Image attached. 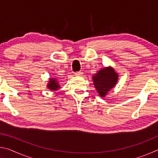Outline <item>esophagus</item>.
Returning a JSON list of instances; mask_svg holds the SVG:
<instances>
[{
    "label": "esophagus",
    "instance_id": "obj_1",
    "mask_svg": "<svg viewBox=\"0 0 158 158\" xmlns=\"http://www.w3.org/2000/svg\"><path fill=\"white\" fill-rule=\"evenodd\" d=\"M74 74H75L76 76H81L82 74V73L81 72H77V73H74Z\"/></svg>",
    "mask_w": 158,
    "mask_h": 158
}]
</instances>
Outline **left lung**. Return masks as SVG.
I'll return each mask as SVG.
<instances>
[{"label":"left lung","mask_w":158,"mask_h":158,"mask_svg":"<svg viewBox=\"0 0 158 158\" xmlns=\"http://www.w3.org/2000/svg\"><path fill=\"white\" fill-rule=\"evenodd\" d=\"M118 75L111 67L102 68L93 75L95 88L101 97H105L118 81Z\"/></svg>","instance_id":"obj_1"}]
</instances>
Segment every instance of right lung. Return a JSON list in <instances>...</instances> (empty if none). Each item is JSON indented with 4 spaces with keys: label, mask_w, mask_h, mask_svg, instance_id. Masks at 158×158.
Returning <instances> with one entry per match:
<instances>
[{
    "label": "right lung",
    "mask_w": 158,
    "mask_h": 158,
    "mask_svg": "<svg viewBox=\"0 0 158 158\" xmlns=\"http://www.w3.org/2000/svg\"><path fill=\"white\" fill-rule=\"evenodd\" d=\"M47 88L49 89L54 91V90H56L59 89L60 86H59V84H58V83L56 79L54 78H51V79H49V83H48Z\"/></svg>",
    "instance_id": "obj_1"
}]
</instances>
